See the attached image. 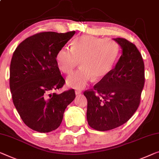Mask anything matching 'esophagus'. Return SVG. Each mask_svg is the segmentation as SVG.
Here are the masks:
<instances>
[{
	"mask_svg": "<svg viewBox=\"0 0 159 159\" xmlns=\"http://www.w3.org/2000/svg\"><path fill=\"white\" fill-rule=\"evenodd\" d=\"M81 90H79V89H76L75 91V94L76 95H80V93H81Z\"/></svg>",
	"mask_w": 159,
	"mask_h": 159,
	"instance_id": "1",
	"label": "esophagus"
}]
</instances>
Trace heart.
<instances>
[{
  "instance_id": "obj_1",
  "label": "heart",
  "mask_w": 159,
  "mask_h": 159,
  "mask_svg": "<svg viewBox=\"0 0 159 159\" xmlns=\"http://www.w3.org/2000/svg\"><path fill=\"white\" fill-rule=\"evenodd\" d=\"M119 48L117 43L109 39H100L85 35L75 39L70 48L63 47L57 52L56 61L61 71L70 74L81 65L76 72L67 78L69 87L83 89L91 80L105 78L116 61Z\"/></svg>"
}]
</instances>
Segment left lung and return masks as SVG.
I'll return each instance as SVG.
<instances>
[{
	"instance_id": "1",
	"label": "left lung",
	"mask_w": 159,
	"mask_h": 159,
	"mask_svg": "<svg viewBox=\"0 0 159 159\" xmlns=\"http://www.w3.org/2000/svg\"><path fill=\"white\" fill-rule=\"evenodd\" d=\"M122 54L113 69L84 91L88 101L87 120L97 131H105L127 122L138 109L145 82L144 63L134 43L125 39H114Z\"/></svg>"
}]
</instances>
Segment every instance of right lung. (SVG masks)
Returning <instances> with one entry per match:
<instances>
[{
  "label": "right lung",
  "instance_id": "obj_1",
  "mask_svg": "<svg viewBox=\"0 0 159 159\" xmlns=\"http://www.w3.org/2000/svg\"><path fill=\"white\" fill-rule=\"evenodd\" d=\"M67 33L41 32L18 45L10 66V89L14 106L24 124L35 131L48 133L60 126L73 89L60 94L65 80L57 66V52L73 36Z\"/></svg>",
  "mask_w": 159,
  "mask_h": 159
}]
</instances>
